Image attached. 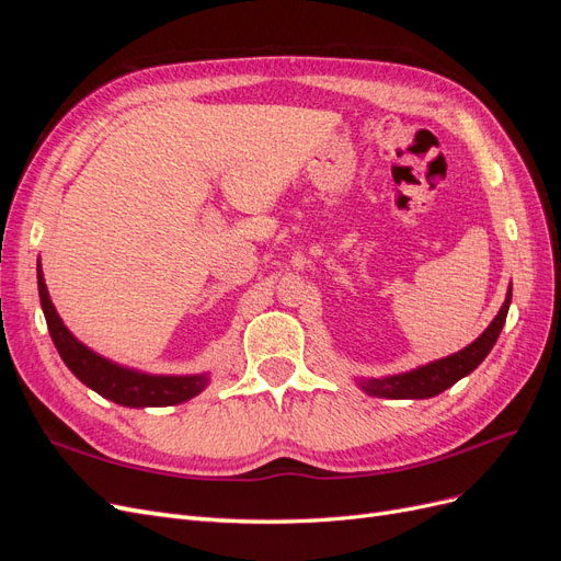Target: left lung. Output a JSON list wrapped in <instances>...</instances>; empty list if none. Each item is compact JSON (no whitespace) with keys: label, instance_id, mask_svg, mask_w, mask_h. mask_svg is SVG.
<instances>
[{"label":"left lung","instance_id":"obj_1","mask_svg":"<svg viewBox=\"0 0 561 561\" xmlns=\"http://www.w3.org/2000/svg\"><path fill=\"white\" fill-rule=\"evenodd\" d=\"M511 299H513V287L507 290V297L503 301L499 316L491 320V325L463 351L449 355V358L435 360L431 365H423L419 369L404 371V375L360 381L365 393L377 396V398H393V400H407V398L423 400V398H433L437 393H443V390L454 386L458 379L470 375V371L486 358L489 351L494 348L496 339L503 330L507 309H511Z\"/></svg>","mask_w":561,"mask_h":561}]
</instances>
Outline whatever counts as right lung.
Returning <instances> with one entry per match:
<instances>
[{"label": "right lung", "mask_w": 561, "mask_h": 561, "mask_svg": "<svg viewBox=\"0 0 561 561\" xmlns=\"http://www.w3.org/2000/svg\"><path fill=\"white\" fill-rule=\"evenodd\" d=\"M37 285H39V299L42 309L46 316V325L50 332V339L60 353L62 363L72 369V375L93 388L95 393L103 398L126 404V407H168L180 404L198 396L203 388L208 386V377H151L140 375L135 369L118 367L105 358H100L91 348L83 346L81 342L70 334L58 318L54 304L48 299L46 283L42 276V268H37Z\"/></svg>", "instance_id": "obj_1"}]
</instances>
